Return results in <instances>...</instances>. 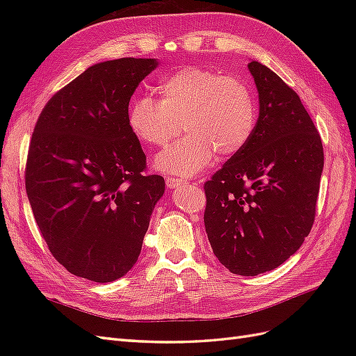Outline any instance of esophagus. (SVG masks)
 Segmentation results:
<instances>
[{"label":"esophagus","instance_id":"34e87169","mask_svg":"<svg viewBox=\"0 0 356 356\" xmlns=\"http://www.w3.org/2000/svg\"><path fill=\"white\" fill-rule=\"evenodd\" d=\"M166 186L170 190H175V188H181L182 186H186V181L184 179H179V178H175V177H168L166 178Z\"/></svg>","mask_w":356,"mask_h":356}]
</instances>
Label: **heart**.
<instances>
[{"instance_id": "b5f03b06", "label": "heart", "mask_w": 356, "mask_h": 356, "mask_svg": "<svg viewBox=\"0 0 356 356\" xmlns=\"http://www.w3.org/2000/svg\"><path fill=\"white\" fill-rule=\"evenodd\" d=\"M160 99L138 96L129 106L132 134L148 145H166L178 123L186 136L160 153L154 168L178 177L208 169L215 153L230 157L250 141L257 122L251 89L238 79L211 70L186 67L157 86Z\"/></svg>"}]
</instances>
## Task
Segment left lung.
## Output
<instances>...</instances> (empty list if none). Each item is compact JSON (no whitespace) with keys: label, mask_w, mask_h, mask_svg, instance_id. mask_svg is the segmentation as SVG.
<instances>
[{"label":"left lung","mask_w":356,"mask_h":356,"mask_svg":"<svg viewBox=\"0 0 356 356\" xmlns=\"http://www.w3.org/2000/svg\"><path fill=\"white\" fill-rule=\"evenodd\" d=\"M258 92L250 141L204 184V229L234 275L285 263L310 233L324 169L321 136L298 95L263 63H248Z\"/></svg>","instance_id":"8db88e82"}]
</instances>
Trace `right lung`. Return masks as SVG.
Masks as SVG:
<instances>
[{
  "instance_id": "add662e5",
  "label": "right lung",
  "mask_w": 356,
  "mask_h": 356,
  "mask_svg": "<svg viewBox=\"0 0 356 356\" xmlns=\"http://www.w3.org/2000/svg\"><path fill=\"white\" fill-rule=\"evenodd\" d=\"M157 59L95 63L60 89L32 134L25 186L53 257L75 276L106 284L141 254L165 179L143 175L129 101Z\"/></svg>"
}]
</instances>
